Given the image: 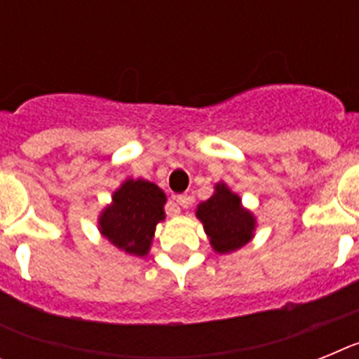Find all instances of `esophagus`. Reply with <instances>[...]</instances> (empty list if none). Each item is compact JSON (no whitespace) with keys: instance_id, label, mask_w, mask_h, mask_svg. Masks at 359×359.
I'll return each mask as SVG.
<instances>
[{"instance_id":"obj_1","label":"esophagus","mask_w":359,"mask_h":359,"mask_svg":"<svg viewBox=\"0 0 359 359\" xmlns=\"http://www.w3.org/2000/svg\"><path fill=\"white\" fill-rule=\"evenodd\" d=\"M176 203L180 205V207L189 208L190 205H192V198H190L189 194H180V196H176Z\"/></svg>"}]
</instances>
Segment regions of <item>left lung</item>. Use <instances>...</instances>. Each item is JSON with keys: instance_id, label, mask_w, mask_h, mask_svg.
Listing matches in <instances>:
<instances>
[{"instance_id": "obj_1", "label": "left lung", "mask_w": 359, "mask_h": 359, "mask_svg": "<svg viewBox=\"0 0 359 359\" xmlns=\"http://www.w3.org/2000/svg\"><path fill=\"white\" fill-rule=\"evenodd\" d=\"M196 215L219 253L233 252L244 246L255 230L253 215L241 207L239 196L230 192L223 183L215 185V194L199 205Z\"/></svg>"}]
</instances>
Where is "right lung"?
Returning a JSON list of instances; mask_svg holds the SVG:
<instances>
[{
  "instance_id": "obj_1",
  "label": "right lung",
  "mask_w": 359,
  "mask_h": 359,
  "mask_svg": "<svg viewBox=\"0 0 359 359\" xmlns=\"http://www.w3.org/2000/svg\"><path fill=\"white\" fill-rule=\"evenodd\" d=\"M163 203L165 194L154 183L128 180L100 215L104 237L131 255H147L156 224L165 217Z\"/></svg>"
}]
</instances>
